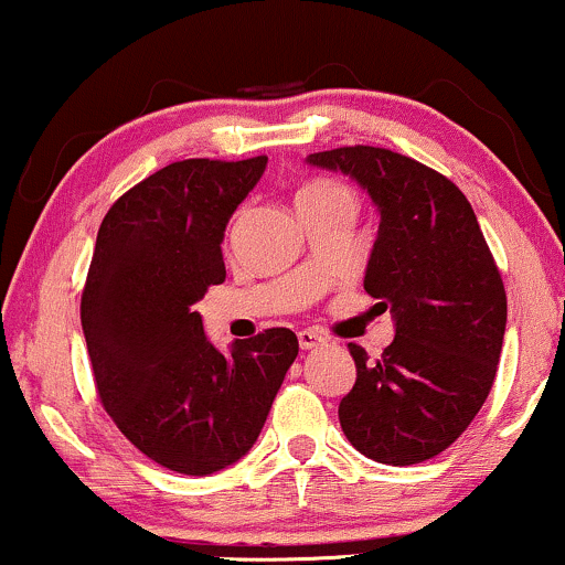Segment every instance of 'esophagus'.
Returning a JSON list of instances; mask_svg holds the SVG:
<instances>
[{
	"mask_svg": "<svg viewBox=\"0 0 565 565\" xmlns=\"http://www.w3.org/2000/svg\"><path fill=\"white\" fill-rule=\"evenodd\" d=\"M297 342H300L302 350H316L323 345V337L319 332H313V329H302V332L297 334Z\"/></svg>",
	"mask_w": 565,
	"mask_h": 565,
	"instance_id": "obj_1",
	"label": "esophagus"
}]
</instances>
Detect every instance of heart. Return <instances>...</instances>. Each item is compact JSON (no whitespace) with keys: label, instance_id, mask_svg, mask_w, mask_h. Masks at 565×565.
<instances>
[{"label":"heart","instance_id":"heart-1","mask_svg":"<svg viewBox=\"0 0 565 565\" xmlns=\"http://www.w3.org/2000/svg\"><path fill=\"white\" fill-rule=\"evenodd\" d=\"M340 193H348V191L342 185L329 183V180H316V183L302 188L300 199H327V196H340Z\"/></svg>","mask_w":565,"mask_h":565}]
</instances>
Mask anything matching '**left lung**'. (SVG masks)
I'll use <instances>...</instances> for the list:
<instances>
[{
	"label": "left lung",
	"instance_id": "8db88e82",
	"mask_svg": "<svg viewBox=\"0 0 565 565\" xmlns=\"http://www.w3.org/2000/svg\"><path fill=\"white\" fill-rule=\"evenodd\" d=\"M380 212L364 289L395 321L377 361L350 342L355 385L340 401L350 444L382 465H417L468 430L497 377L508 297L481 225L449 178L387 148L310 153Z\"/></svg>",
	"mask_w": 565,
	"mask_h": 565
}]
</instances>
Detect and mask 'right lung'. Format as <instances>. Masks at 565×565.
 <instances>
[{
  "mask_svg": "<svg viewBox=\"0 0 565 565\" xmlns=\"http://www.w3.org/2000/svg\"><path fill=\"white\" fill-rule=\"evenodd\" d=\"M268 157L167 164L103 217L82 295V329L103 406L129 444L183 476H210L255 446L297 359L291 329L223 353L199 310L225 281V225Z\"/></svg>",
  "mask_w": 565,
  "mask_h": 565,
  "instance_id": "1",
  "label": "right lung"
}]
</instances>
